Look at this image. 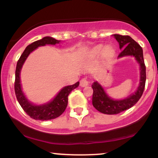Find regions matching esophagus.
Listing matches in <instances>:
<instances>
[{
  "label": "esophagus",
  "mask_w": 158,
  "mask_h": 158,
  "mask_svg": "<svg viewBox=\"0 0 158 158\" xmlns=\"http://www.w3.org/2000/svg\"><path fill=\"white\" fill-rule=\"evenodd\" d=\"M88 84H89V81H88V79H85V78H83L80 80V86L81 87H86L88 86Z\"/></svg>",
  "instance_id": "1"
}]
</instances>
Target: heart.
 <instances>
[{
	"instance_id": "heart-1",
	"label": "heart",
	"mask_w": 158,
	"mask_h": 158,
	"mask_svg": "<svg viewBox=\"0 0 158 158\" xmlns=\"http://www.w3.org/2000/svg\"><path fill=\"white\" fill-rule=\"evenodd\" d=\"M97 51L98 52H100L103 51V52H104V53L107 56L112 55V54H113L114 52V49L112 48L111 47H106V48L105 49H103L102 47H99V48H97Z\"/></svg>"
}]
</instances>
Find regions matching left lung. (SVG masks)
Masks as SVG:
<instances>
[{"instance_id":"1","label":"left lung","mask_w":158,"mask_h":158,"mask_svg":"<svg viewBox=\"0 0 158 158\" xmlns=\"http://www.w3.org/2000/svg\"><path fill=\"white\" fill-rule=\"evenodd\" d=\"M114 36L119 42V48L122 50L118 58L133 56L139 63L140 66V81L135 94L121 100H114L108 97L102 87L97 81H94L92 85L94 90L92 103L96 109L105 114H117L135 106L142 97L146 80V65L143 59L142 48L129 35L114 34Z\"/></svg>"}]
</instances>
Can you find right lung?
Wrapping results in <instances>:
<instances>
[{
	"instance_id": "obj_1",
	"label": "right lung",
	"mask_w": 158,
	"mask_h": 158,
	"mask_svg": "<svg viewBox=\"0 0 158 158\" xmlns=\"http://www.w3.org/2000/svg\"><path fill=\"white\" fill-rule=\"evenodd\" d=\"M59 42L60 41L59 40H56L52 37H49V36H46L42 39L34 41L33 43L27 47L17 62V66L15 69V85H14L16 98L19 101L20 106L26 112L27 115H29L31 118L35 119V120H50V119H55L61 115L68 106V95L72 90L77 88L79 85V81H77L73 85L65 86L59 91V93L52 101L46 103V104L40 105V106H36V105L29 102L28 99H27L23 93L21 86V80H20V73H21V70L23 63L27 58L28 57V56L30 55V52L39 47L44 46L46 44H59Z\"/></svg>"
}]
</instances>
